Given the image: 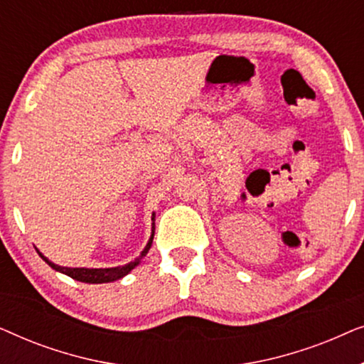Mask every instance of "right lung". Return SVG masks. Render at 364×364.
<instances>
[{"instance_id": "add662e5", "label": "right lung", "mask_w": 364, "mask_h": 364, "mask_svg": "<svg viewBox=\"0 0 364 364\" xmlns=\"http://www.w3.org/2000/svg\"><path fill=\"white\" fill-rule=\"evenodd\" d=\"M154 217H156V213H152V222L156 220ZM154 230H156V227H154V223H152V235H151V238H149L146 248H144V250L141 252V255H139L136 260L129 262L127 265H124V267H114V268H69V267H61V265H56V263L49 262L48 258L44 257L39 250H38V253H39V257H41L43 260L53 268V270L61 272V273H64V275L74 278V280L82 282V283H109V282H116V280H119V278L126 277L127 273L131 272L132 268H136L139 265V262H141L142 258L147 255L149 248H151L152 240H154Z\"/></svg>"}]
</instances>
